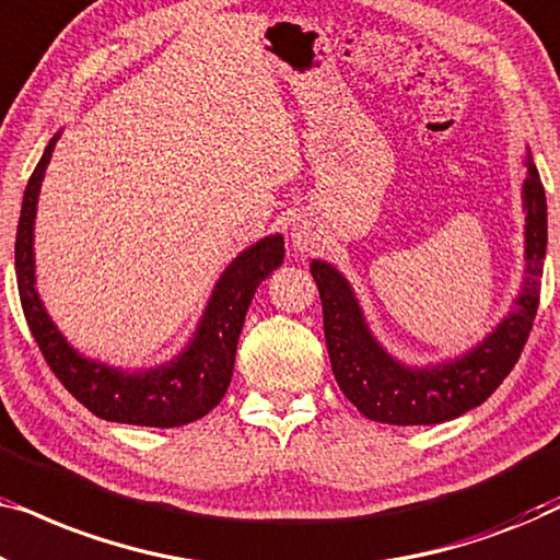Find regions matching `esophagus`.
<instances>
[{
	"instance_id": "34e87169",
	"label": "esophagus",
	"mask_w": 560,
	"mask_h": 560,
	"mask_svg": "<svg viewBox=\"0 0 560 560\" xmlns=\"http://www.w3.org/2000/svg\"><path fill=\"white\" fill-rule=\"evenodd\" d=\"M313 242H316V236H313V229L311 224H305V221H298L293 226V244L298 249H308L313 247Z\"/></svg>"
}]
</instances>
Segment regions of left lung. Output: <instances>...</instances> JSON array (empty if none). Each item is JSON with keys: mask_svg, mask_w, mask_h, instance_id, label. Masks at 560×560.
<instances>
[{"mask_svg": "<svg viewBox=\"0 0 560 560\" xmlns=\"http://www.w3.org/2000/svg\"><path fill=\"white\" fill-rule=\"evenodd\" d=\"M525 206V288L510 313L477 349L456 362L410 370L374 341L349 282L331 265L311 262L334 377L341 393L370 420L393 425H433L477 408L502 385L523 354L538 311V285L548 244L546 190L530 163L523 183Z\"/></svg>", "mask_w": 560, "mask_h": 560, "instance_id": "left-lung-1", "label": "left lung"}]
</instances>
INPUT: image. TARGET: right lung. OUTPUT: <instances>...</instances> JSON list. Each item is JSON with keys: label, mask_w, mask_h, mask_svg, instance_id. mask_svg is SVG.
<instances>
[{"label": "right lung", "mask_w": 560, "mask_h": 560, "mask_svg": "<svg viewBox=\"0 0 560 560\" xmlns=\"http://www.w3.org/2000/svg\"><path fill=\"white\" fill-rule=\"evenodd\" d=\"M58 137L60 135L48 142L35 173L30 175L25 198H22L18 240H14L18 290L30 331L60 385L96 418L150 428L194 423L211 408H217L232 382L236 341H240L244 316H247L259 282L282 265V257H285L282 236L275 234L252 244L226 267L213 288L209 308L198 324L194 341L171 364L148 372H119L106 364L91 362L68 347V341L45 313L35 290L33 224L37 194H40L45 167L50 163Z\"/></svg>", "instance_id": "obj_1"}]
</instances>
